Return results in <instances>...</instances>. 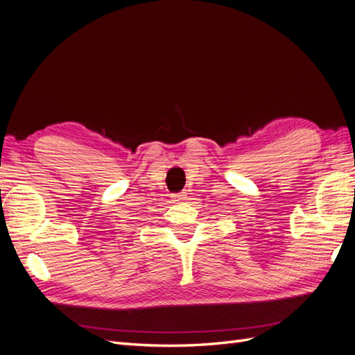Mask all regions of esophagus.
Segmentation results:
<instances>
[{
    "instance_id": "34e87169",
    "label": "esophagus",
    "mask_w": 355,
    "mask_h": 355,
    "mask_svg": "<svg viewBox=\"0 0 355 355\" xmlns=\"http://www.w3.org/2000/svg\"><path fill=\"white\" fill-rule=\"evenodd\" d=\"M171 198H173V201L176 202H182L184 200H187V192H178V194L171 196Z\"/></svg>"
}]
</instances>
